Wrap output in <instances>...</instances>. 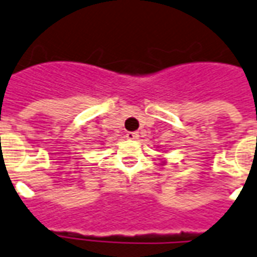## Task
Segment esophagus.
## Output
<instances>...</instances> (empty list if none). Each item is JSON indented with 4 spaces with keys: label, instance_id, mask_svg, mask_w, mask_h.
I'll use <instances>...</instances> for the list:
<instances>
[{
    "label": "esophagus",
    "instance_id": "obj_1",
    "mask_svg": "<svg viewBox=\"0 0 257 257\" xmlns=\"http://www.w3.org/2000/svg\"><path fill=\"white\" fill-rule=\"evenodd\" d=\"M126 139L129 140L139 139V134H138V132H128V134H126Z\"/></svg>",
    "mask_w": 257,
    "mask_h": 257
}]
</instances>
